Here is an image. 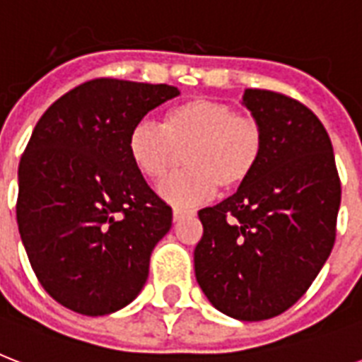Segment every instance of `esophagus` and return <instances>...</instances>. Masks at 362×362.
Wrapping results in <instances>:
<instances>
[{
	"label": "esophagus",
	"mask_w": 362,
	"mask_h": 362,
	"mask_svg": "<svg viewBox=\"0 0 362 362\" xmlns=\"http://www.w3.org/2000/svg\"><path fill=\"white\" fill-rule=\"evenodd\" d=\"M193 214H195V212H193V210L175 209V210H173V220H175V221H180V220H184V218H186V216H193Z\"/></svg>",
	"instance_id": "34e87169"
}]
</instances>
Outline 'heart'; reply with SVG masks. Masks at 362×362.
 <instances>
[{
  "label": "heart",
  "mask_w": 362,
  "mask_h": 362,
  "mask_svg": "<svg viewBox=\"0 0 362 362\" xmlns=\"http://www.w3.org/2000/svg\"><path fill=\"white\" fill-rule=\"evenodd\" d=\"M131 161L144 178L163 180L186 152L187 169L161 184L159 195L178 206L212 197L218 186L233 192L244 186L264 156V129L252 115L209 98L170 107L161 125L142 120L127 141Z\"/></svg>",
  "instance_id": "1"
}]
</instances>
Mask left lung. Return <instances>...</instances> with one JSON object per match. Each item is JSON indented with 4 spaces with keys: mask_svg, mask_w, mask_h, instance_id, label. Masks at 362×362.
<instances>
[{
    "mask_svg": "<svg viewBox=\"0 0 362 362\" xmlns=\"http://www.w3.org/2000/svg\"><path fill=\"white\" fill-rule=\"evenodd\" d=\"M244 105L263 125L264 156L237 193L199 210L193 261L216 308L261 321L291 308L320 274L342 187L331 139L308 107L270 90H246Z\"/></svg>",
    "mask_w": 362,
    "mask_h": 362,
    "instance_id": "1",
    "label": "left lung"
}]
</instances>
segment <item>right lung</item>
Masks as SVG:
<instances>
[{
  "label": "right lung",
  "instance_id": "1",
  "mask_svg": "<svg viewBox=\"0 0 362 362\" xmlns=\"http://www.w3.org/2000/svg\"><path fill=\"white\" fill-rule=\"evenodd\" d=\"M167 84L93 78L54 101L18 165L16 223L37 280L84 315L124 308L146 284L173 209L131 161L127 141Z\"/></svg>",
  "mask_w": 362,
  "mask_h": 362
}]
</instances>
